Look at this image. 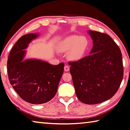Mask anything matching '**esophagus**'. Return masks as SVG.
<instances>
[{
  "label": "esophagus",
  "instance_id": "34e87169",
  "mask_svg": "<svg viewBox=\"0 0 130 130\" xmlns=\"http://www.w3.org/2000/svg\"><path fill=\"white\" fill-rule=\"evenodd\" d=\"M64 71H66V72H67V71H68L69 70H70V67H69L68 65H66L64 66Z\"/></svg>",
  "mask_w": 130,
  "mask_h": 130
}]
</instances>
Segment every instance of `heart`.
<instances>
[{
	"mask_svg": "<svg viewBox=\"0 0 130 130\" xmlns=\"http://www.w3.org/2000/svg\"><path fill=\"white\" fill-rule=\"evenodd\" d=\"M89 41L85 36L71 35L61 41L58 46L60 52L68 53V57L73 60H80L88 48Z\"/></svg>",
	"mask_w": 130,
	"mask_h": 130,
	"instance_id": "1",
	"label": "heart"
}]
</instances>
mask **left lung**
<instances>
[{
  "label": "left lung",
  "mask_w": 130,
  "mask_h": 130,
  "mask_svg": "<svg viewBox=\"0 0 130 130\" xmlns=\"http://www.w3.org/2000/svg\"><path fill=\"white\" fill-rule=\"evenodd\" d=\"M89 32L93 40L90 55L69 64L77 98L85 104H96L110 99L118 91L123 77L122 55L109 35Z\"/></svg>",
  "instance_id": "8db88e82"
}]
</instances>
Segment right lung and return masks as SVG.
Here are the masks:
<instances>
[{
	"instance_id": "obj_1",
	"label": "right lung",
	"mask_w": 130,
	"mask_h": 130,
	"mask_svg": "<svg viewBox=\"0 0 130 130\" xmlns=\"http://www.w3.org/2000/svg\"><path fill=\"white\" fill-rule=\"evenodd\" d=\"M37 34H28L18 40L9 53L7 72L10 84L21 98L31 104H41L56 94L64 71V63L51 65L40 60L22 61L28 44Z\"/></svg>"
}]
</instances>
